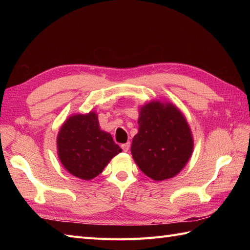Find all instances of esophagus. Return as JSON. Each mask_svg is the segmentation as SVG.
Returning <instances> with one entry per match:
<instances>
[{
    "label": "esophagus",
    "instance_id": "1",
    "mask_svg": "<svg viewBox=\"0 0 250 250\" xmlns=\"http://www.w3.org/2000/svg\"><path fill=\"white\" fill-rule=\"evenodd\" d=\"M121 148H122V150L126 152V151L129 150V148H130V143H125V144H122Z\"/></svg>",
    "mask_w": 250,
    "mask_h": 250
}]
</instances>
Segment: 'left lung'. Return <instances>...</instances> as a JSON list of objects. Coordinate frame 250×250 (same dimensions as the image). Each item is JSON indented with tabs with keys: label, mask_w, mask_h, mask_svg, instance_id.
Segmentation results:
<instances>
[{
	"label": "left lung",
	"mask_w": 250,
	"mask_h": 250,
	"mask_svg": "<svg viewBox=\"0 0 250 250\" xmlns=\"http://www.w3.org/2000/svg\"><path fill=\"white\" fill-rule=\"evenodd\" d=\"M139 125L131 152L141 171L155 180L172 178L182 171L193 149L182 113L172 104L150 102L141 108Z\"/></svg>",
	"instance_id": "1"
}]
</instances>
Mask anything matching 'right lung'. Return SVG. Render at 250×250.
Here are the masks:
<instances>
[{
  "instance_id": "1",
  "label": "right lung",
  "mask_w": 250,
  "mask_h": 250,
  "mask_svg": "<svg viewBox=\"0 0 250 250\" xmlns=\"http://www.w3.org/2000/svg\"><path fill=\"white\" fill-rule=\"evenodd\" d=\"M57 144L63 167L84 180L97 177L110 159L121 151L111 135L101 131L94 113L68 118L58 134Z\"/></svg>"
}]
</instances>
